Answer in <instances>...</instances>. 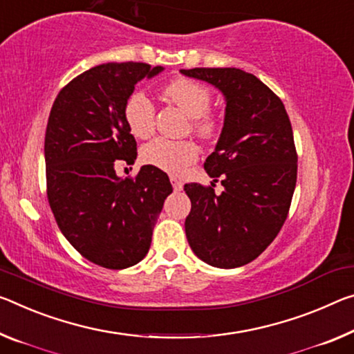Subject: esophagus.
I'll use <instances>...</instances> for the list:
<instances>
[{
    "label": "esophagus",
    "instance_id": "obj_1",
    "mask_svg": "<svg viewBox=\"0 0 354 354\" xmlns=\"http://www.w3.org/2000/svg\"><path fill=\"white\" fill-rule=\"evenodd\" d=\"M170 181H171V186H173V189H175V190H183L184 183L181 181V179L176 178V176H171V178H170Z\"/></svg>",
    "mask_w": 354,
    "mask_h": 354
}]
</instances>
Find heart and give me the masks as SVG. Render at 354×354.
I'll list each match as a JSON object with an SVG mask.
<instances>
[{
  "label": "heart",
  "mask_w": 354,
  "mask_h": 354,
  "mask_svg": "<svg viewBox=\"0 0 354 354\" xmlns=\"http://www.w3.org/2000/svg\"><path fill=\"white\" fill-rule=\"evenodd\" d=\"M165 96L190 118V131L200 138L216 136L218 121L209 113L211 91L200 82L176 78L165 86ZM156 106L145 91H133L124 104V121L133 137L147 138L154 131ZM147 164L171 175H183L198 159V148L189 140L154 138L142 151Z\"/></svg>",
  "instance_id": "1"
}]
</instances>
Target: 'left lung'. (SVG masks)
Masks as SVG:
<instances>
[{"label": "left lung", "mask_w": 354, "mask_h": 354, "mask_svg": "<svg viewBox=\"0 0 354 354\" xmlns=\"http://www.w3.org/2000/svg\"><path fill=\"white\" fill-rule=\"evenodd\" d=\"M181 74L214 85L225 97V120L205 170L223 192L190 183L186 236L200 260L216 268L248 265L282 228L298 175L293 129L276 94L236 67H195ZM214 186V184H212Z\"/></svg>", "instance_id": "left-lung-1"}]
</instances>
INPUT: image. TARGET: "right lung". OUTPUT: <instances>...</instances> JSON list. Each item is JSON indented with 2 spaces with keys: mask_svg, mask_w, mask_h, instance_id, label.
I'll return each instance as SVG.
<instances>
[{
  "mask_svg": "<svg viewBox=\"0 0 354 354\" xmlns=\"http://www.w3.org/2000/svg\"><path fill=\"white\" fill-rule=\"evenodd\" d=\"M162 66L106 63L83 72L56 96L46 131L47 197L61 233L78 254L106 269L137 265L148 254L164 201L167 173L143 165L120 178L115 165L133 164L137 142L124 104L145 77Z\"/></svg>",
  "mask_w": 354,
  "mask_h": 354,
  "instance_id": "right-lung-1",
  "label": "right lung"
}]
</instances>
